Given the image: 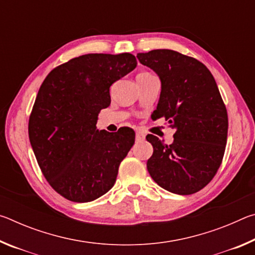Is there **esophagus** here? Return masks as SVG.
I'll use <instances>...</instances> for the list:
<instances>
[{"label": "esophagus", "instance_id": "34e87169", "mask_svg": "<svg viewBox=\"0 0 255 255\" xmlns=\"http://www.w3.org/2000/svg\"><path fill=\"white\" fill-rule=\"evenodd\" d=\"M144 138H145V135H144L143 132L138 131V130L136 131V139H137V140H143Z\"/></svg>", "mask_w": 255, "mask_h": 255}]
</instances>
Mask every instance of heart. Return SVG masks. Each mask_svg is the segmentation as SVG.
Segmentation results:
<instances>
[{
  "label": "heart",
  "instance_id": "obj_1",
  "mask_svg": "<svg viewBox=\"0 0 255 255\" xmlns=\"http://www.w3.org/2000/svg\"><path fill=\"white\" fill-rule=\"evenodd\" d=\"M141 74H148V73H141Z\"/></svg>",
  "mask_w": 255,
  "mask_h": 255
}]
</instances>
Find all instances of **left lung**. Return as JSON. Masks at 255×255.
Returning a JSON list of instances; mask_svg holds the SVG:
<instances>
[{"instance_id": "1", "label": "left lung", "mask_w": 255, "mask_h": 255, "mask_svg": "<svg viewBox=\"0 0 255 255\" xmlns=\"http://www.w3.org/2000/svg\"><path fill=\"white\" fill-rule=\"evenodd\" d=\"M137 58L161 79L154 119L164 117L175 129L171 145L146 136L154 148L149 174L176 195L200 191L217 173L227 141V110L214 76L199 60L175 50L155 49Z\"/></svg>"}]
</instances>
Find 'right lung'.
<instances>
[{
	"label": "right lung",
	"mask_w": 255,
	"mask_h": 255,
	"mask_svg": "<svg viewBox=\"0 0 255 255\" xmlns=\"http://www.w3.org/2000/svg\"><path fill=\"white\" fill-rule=\"evenodd\" d=\"M136 66L129 53L86 54L55 67L42 82L29 139L42 174L67 200H96L114 187L135 132H99L98 115L110 106V86Z\"/></svg>",
	"instance_id": "right-lung-1"
}]
</instances>
